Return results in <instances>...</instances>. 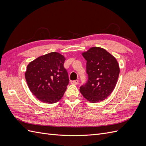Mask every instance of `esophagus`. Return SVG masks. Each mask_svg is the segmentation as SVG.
I'll list each match as a JSON object with an SVG mask.
<instances>
[{"instance_id":"esophagus-1","label":"esophagus","mask_w":146,"mask_h":146,"mask_svg":"<svg viewBox=\"0 0 146 146\" xmlns=\"http://www.w3.org/2000/svg\"><path fill=\"white\" fill-rule=\"evenodd\" d=\"M70 83L72 84V85H77L78 84V80H74V81H71L70 82Z\"/></svg>"}]
</instances>
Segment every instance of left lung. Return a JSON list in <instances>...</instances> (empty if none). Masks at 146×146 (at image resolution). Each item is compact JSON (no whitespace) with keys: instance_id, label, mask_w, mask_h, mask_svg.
I'll list each match as a JSON object with an SVG mask.
<instances>
[{"instance_id":"obj_1","label":"left lung","mask_w":146,"mask_h":146,"mask_svg":"<svg viewBox=\"0 0 146 146\" xmlns=\"http://www.w3.org/2000/svg\"><path fill=\"white\" fill-rule=\"evenodd\" d=\"M86 60L88 80L80 88L83 96L91 103L103 101L111 94L120 68L115 57L104 48L92 47L82 53Z\"/></svg>"}]
</instances>
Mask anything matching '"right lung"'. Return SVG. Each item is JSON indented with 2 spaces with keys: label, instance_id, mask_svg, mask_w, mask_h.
I'll return each mask as SVG.
<instances>
[{
  "label": "right lung",
  "instance_id": "add662e5",
  "mask_svg": "<svg viewBox=\"0 0 146 146\" xmlns=\"http://www.w3.org/2000/svg\"><path fill=\"white\" fill-rule=\"evenodd\" d=\"M65 60L63 55L54 52L38 57L27 65L26 82L30 91L42 102L54 104L63 98L69 83L63 66Z\"/></svg>",
  "mask_w": 146,
  "mask_h": 146
}]
</instances>
